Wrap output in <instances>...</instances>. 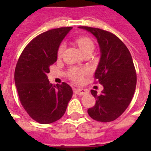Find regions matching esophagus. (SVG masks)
<instances>
[{
  "mask_svg": "<svg viewBox=\"0 0 151 151\" xmlns=\"http://www.w3.org/2000/svg\"><path fill=\"white\" fill-rule=\"evenodd\" d=\"M88 93V90L85 88H77L76 90V94L78 95H83V94H86Z\"/></svg>",
  "mask_w": 151,
  "mask_h": 151,
  "instance_id": "obj_1",
  "label": "esophagus"
}]
</instances>
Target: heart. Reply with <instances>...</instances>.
Here are the masks:
<instances>
[{
	"mask_svg": "<svg viewBox=\"0 0 151 151\" xmlns=\"http://www.w3.org/2000/svg\"><path fill=\"white\" fill-rule=\"evenodd\" d=\"M76 42L78 44V47H79L80 50H82V54L89 50H94V43H93V41L90 38H86V37H81V38H78L76 40ZM63 49L64 45L63 44H61L60 45L59 48H58V51H57V54H58L59 57L62 55ZM88 73V69H79V68H72L69 70V77L72 79L76 81V82H78V81H81L84 76H85Z\"/></svg>",
	"mask_w": 151,
	"mask_h": 151,
	"instance_id": "obj_1",
	"label": "heart"
}]
</instances>
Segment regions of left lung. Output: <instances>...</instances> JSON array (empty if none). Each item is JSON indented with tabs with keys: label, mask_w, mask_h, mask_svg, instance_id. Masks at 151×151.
Returning a JSON list of instances; mask_svg holds the SVG:
<instances>
[{
	"label": "left lung",
	"mask_w": 151,
	"mask_h": 151,
	"mask_svg": "<svg viewBox=\"0 0 151 151\" xmlns=\"http://www.w3.org/2000/svg\"><path fill=\"white\" fill-rule=\"evenodd\" d=\"M78 28L95 37L101 52L94 76L104 89L101 94L91 91L96 104L89 108L88 113L94 120L111 122L125 112L134 95L137 76L132 57L127 47L115 35L96 28Z\"/></svg>",
	"instance_id": "8db88e82"
}]
</instances>
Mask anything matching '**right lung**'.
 <instances>
[{"mask_svg": "<svg viewBox=\"0 0 151 151\" xmlns=\"http://www.w3.org/2000/svg\"><path fill=\"white\" fill-rule=\"evenodd\" d=\"M72 29H51L37 36L24 49L16 66L14 80L21 104L29 116L41 124L60 119L73 96L67 83L52 85L47 76L57 61L61 42Z\"/></svg>", "mask_w": 151, "mask_h": 151, "instance_id": "right-lung-1", "label": "right lung"}]
</instances>
